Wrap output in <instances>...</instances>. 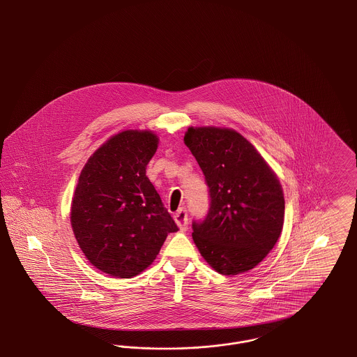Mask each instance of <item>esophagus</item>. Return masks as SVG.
Returning <instances> with one entry per match:
<instances>
[{"label": "esophagus", "mask_w": 357, "mask_h": 357, "mask_svg": "<svg viewBox=\"0 0 357 357\" xmlns=\"http://www.w3.org/2000/svg\"><path fill=\"white\" fill-rule=\"evenodd\" d=\"M174 220H175V223L178 225V227L181 229V231H186L187 225H188V222H187L186 208H179V210L175 213Z\"/></svg>", "instance_id": "obj_1"}]
</instances>
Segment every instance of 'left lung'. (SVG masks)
<instances>
[{"label":"left lung","instance_id":"obj_1","mask_svg":"<svg viewBox=\"0 0 357 357\" xmlns=\"http://www.w3.org/2000/svg\"><path fill=\"white\" fill-rule=\"evenodd\" d=\"M185 144L204 171L210 208L192 222L204 261L223 275L255 268L281 236L282 186L255 146L231 128L188 127Z\"/></svg>","mask_w":357,"mask_h":357}]
</instances>
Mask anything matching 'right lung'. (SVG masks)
<instances>
[{
	"label": "right lung",
	"instance_id": "1",
	"mask_svg": "<svg viewBox=\"0 0 357 357\" xmlns=\"http://www.w3.org/2000/svg\"><path fill=\"white\" fill-rule=\"evenodd\" d=\"M159 137L149 130L111 136L89 156L75 190L70 225L86 259L118 278L147 269L178 226L146 175Z\"/></svg>",
	"mask_w": 357,
	"mask_h": 357
}]
</instances>
